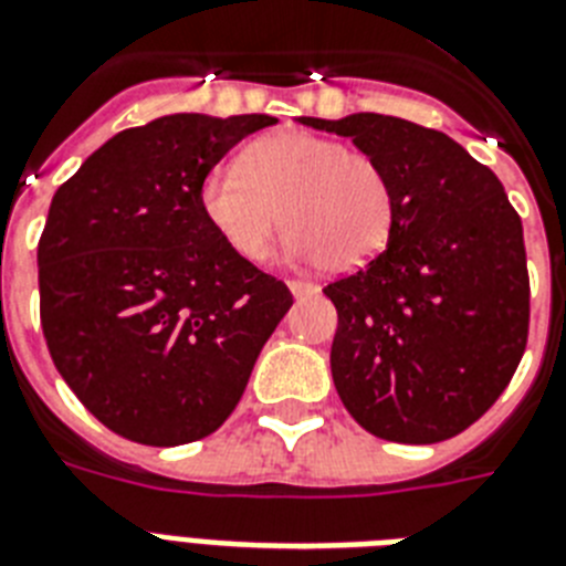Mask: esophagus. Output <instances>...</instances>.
Instances as JSON below:
<instances>
[{"label": "esophagus", "mask_w": 566, "mask_h": 566, "mask_svg": "<svg viewBox=\"0 0 566 566\" xmlns=\"http://www.w3.org/2000/svg\"><path fill=\"white\" fill-rule=\"evenodd\" d=\"M287 287H291V293L296 298L316 296V293H319V287H316V284H313V282H302V279H293V282H287Z\"/></svg>", "instance_id": "obj_1"}]
</instances>
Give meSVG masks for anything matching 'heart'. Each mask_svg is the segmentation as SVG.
<instances>
[{
  "instance_id": "1",
  "label": "heart",
  "mask_w": 566,
  "mask_h": 566,
  "mask_svg": "<svg viewBox=\"0 0 566 566\" xmlns=\"http://www.w3.org/2000/svg\"><path fill=\"white\" fill-rule=\"evenodd\" d=\"M198 198L212 230L244 261L264 259L284 224L287 253L345 273L371 261L394 227V192L382 166L313 132L255 140L241 166L207 172Z\"/></svg>"
}]
</instances>
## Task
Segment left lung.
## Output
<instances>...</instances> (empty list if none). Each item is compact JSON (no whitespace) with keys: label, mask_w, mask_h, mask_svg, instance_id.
<instances>
[{"label":"left lung","mask_w":566,"mask_h":566,"mask_svg":"<svg viewBox=\"0 0 566 566\" xmlns=\"http://www.w3.org/2000/svg\"><path fill=\"white\" fill-rule=\"evenodd\" d=\"M298 120L350 137L394 192L386 250L325 287L342 406L382 440H449L486 415L524 356L521 218L495 172L443 132L374 112Z\"/></svg>","instance_id":"obj_1"}]
</instances>
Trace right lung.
I'll return each mask as SVG.
<instances>
[{
	"mask_svg": "<svg viewBox=\"0 0 566 566\" xmlns=\"http://www.w3.org/2000/svg\"><path fill=\"white\" fill-rule=\"evenodd\" d=\"M270 114H166L56 189L36 247L40 319L69 388L114 434L201 440L239 406L293 296L221 241L201 180Z\"/></svg>",
	"mask_w": 566,
	"mask_h": 566,
	"instance_id": "obj_1",
	"label": "right lung"
}]
</instances>
